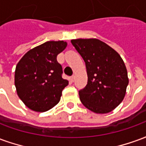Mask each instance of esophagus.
I'll return each instance as SVG.
<instances>
[{
	"label": "esophagus",
	"mask_w": 146,
	"mask_h": 146,
	"mask_svg": "<svg viewBox=\"0 0 146 146\" xmlns=\"http://www.w3.org/2000/svg\"><path fill=\"white\" fill-rule=\"evenodd\" d=\"M70 80H71V81H74V80H75V76L74 75H73V76H71V77H70Z\"/></svg>",
	"instance_id": "34e87169"
}]
</instances>
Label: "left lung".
Wrapping results in <instances>:
<instances>
[{"instance_id":"1","label":"left lung","mask_w":146,"mask_h":146,"mask_svg":"<svg viewBox=\"0 0 146 146\" xmlns=\"http://www.w3.org/2000/svg\"><path fill=\"white\" fill-rule=\"evenodd\" d=\"M85 62L88 84L79 91L82 104L95 113H107L123 101L128 85L125 64L117 52L98 39L71 40Z\"/></svg>"}]
</instances>
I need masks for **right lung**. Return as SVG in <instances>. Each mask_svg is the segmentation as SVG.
Masks as SVG:
<instances>
[{"instance_id":"right-lung-1","label":"right lung","mask_w":146,"mask_h":146,"mask_svg":"<svg viewBox=\"0 0 146 146\" xmlns=\"http://www.w3.org/2000/svg\"><path fill=\"white\" fill-rule=\"evenodd\" d=\"M66 46L62 40L45 42L30 50L18 62L15 85L19 97L30 110L45 112L60 100L69 81L62 76V67L57 55Z\"/></svg>"}]
</instances>
